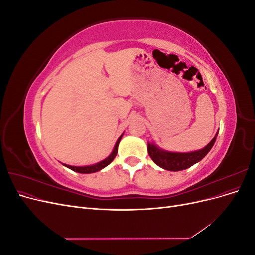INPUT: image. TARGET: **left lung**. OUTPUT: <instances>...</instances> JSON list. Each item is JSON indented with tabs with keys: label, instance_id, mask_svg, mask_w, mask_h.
Wrapping results in <instances>:
<instances>
[{
	"label": "left lung",
	"instance_id": "obj_1",
	"mask_svg": "<svg viewBox=\"0 0 255 255\" xmlns=\"http://www.w3.org/2000/svg\"><path fill=\"white\" fill-rule=\"evenodd\" d=\"M218 132L215 137L208 142L203 149H200L192 152H172L159 148L154 142H148V153L152 160L158 167L169 171H181L185 170L198 161L201 160L206 154L211 151L217 138Z\"/></svg>",
	"mask_w": 255,
	"mask_h": 255
}]
</instances>
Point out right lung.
<instances>
[{"mask_svg": "<svg viewBox=\"0 0 255 255\" xmlns=\"http://www.w3.org/2000/svg\"><path fill=\"white\" fill-rule=\"evenodd\" d=\"M125 134V133H123ZM123 134L118 138L117 142H116L115 146H114V150L112 151V153L110 154L109 156H107L105 159L99 161V163L97 164H94V165H88V166H70V165H67V164H63L64 166H66L67 168L71 169V170L75 171V172H79V173H94V172H97V171H100L102 170L103 168H105L106 166H109L112 161L114 160V158L116 157V155H117L118 153V146H119V142L121 140V138L123 136Z\"/></svg>", "mask_w": 255, "mask_h": 255, "instance_id": "1", "label": "right lung"}]
</instances>
